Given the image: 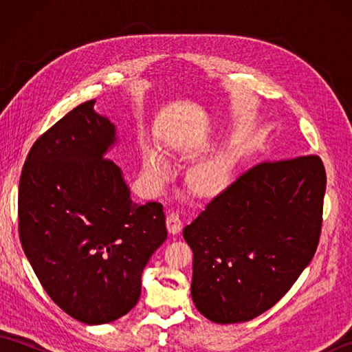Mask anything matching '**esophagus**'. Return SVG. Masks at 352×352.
<instances>
[{
    "label": "esophagus",
    "instance_id": "1",
    "mask_svg": "<svg viewBox=\"0 0 352 352\" xmlns=\"http://www.w3.org/2000/svg\"><path fill=\"white\" fill-rule=\"evenodd\" d=\"M166 227H168L169 234L174 236V234H178L182 231L183 222H182L180 218H178L177 213H169L166 216Z\"/></svg>",
    "mask_w": 352,
    "mask_h": 352
}]
</instances>
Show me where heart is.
I'll list each match as a JSON object with an SVG mask.
<instances>
[{"label":"heart","instance_id":"b5f03b06","mask_svg":"<svg viewBox=\"0 0 352 352\" xmlns=\"http://www.w3.org/2000/svg\"><path fill=\"white\" fill-rule=\"evenodd\" d=\"M169 157L178 155L174 151H164ZM239 164V153L233 148L222 149L208 160L190 168L186 175V186L193 197L203 201H213L226 195L234 182ZM142 172L155 183L163 182L168 175V163L154 149H145L142 154Z\"/></svg>","mask_w":352,"mask_h":352}]
</instances>
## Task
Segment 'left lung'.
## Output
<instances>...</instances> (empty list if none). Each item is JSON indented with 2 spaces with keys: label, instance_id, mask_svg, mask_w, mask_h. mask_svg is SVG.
<instances>
[{
  "label": "left lung",
  "instance_id": "8db88e82",
  "mask_svg": "<svg viewBox=\"0 0 352 352\" xmlns=\"http://www.w3.org/2000/svg\"><path fill=\"white\" fill-rule=\"evenodd\" d=\"M325 188L318 155L260 163L184 227L201 315L246 322L287 294L316 252Z\"/></svg>",
  "mask_w": 352,
  "mask_h": 352
}]
</instances>
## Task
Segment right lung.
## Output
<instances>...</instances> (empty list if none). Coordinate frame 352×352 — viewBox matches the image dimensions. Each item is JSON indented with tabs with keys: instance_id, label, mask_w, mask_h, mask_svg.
<instances>
[{
	"instance_id": "obj_1",
	"label": "right lung",
	"mask_w": 352,
	"mask_h": 352,
	"mask_svg": "<svg viewBox=\"0 0 352 352\" xmlns=\"http://www.w3.org/2000/svg\"><path fill=\"white\" fill-rule=\"evenodd\" d=\"M80 104L34 142L18 193L19 239L42 287L87 325L109 324L138 304L142 272L166 241L163 207L138 204L107 159L116 126Z\"/></svg>"
}]
</instances>
